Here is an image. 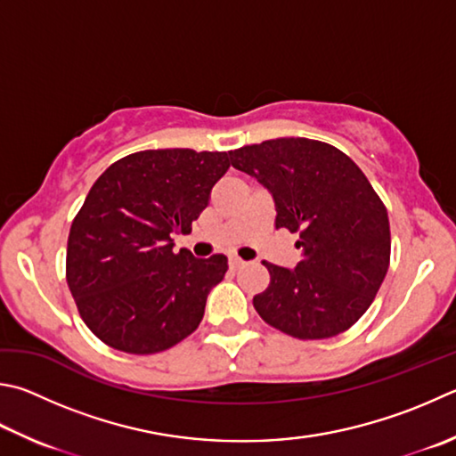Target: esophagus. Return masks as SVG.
Returning a JSON list of instances; mask_svg holds the SVG:
<instances>
[{"mask_svg":"<svg viewBox=\"0 0 456 456\" xmlns=\"http://www.w3.org/2000/svg\"><path fill=\"white\" fill-rule=\"evenodd\" d=\"M245 265V261H241L239 259V256H229V267L233 269V271H237V269H241Z\"/></svg>","mask_w":456,"mask_h":456,"instance_id":"1","label":"esophagus"}]
</instances>
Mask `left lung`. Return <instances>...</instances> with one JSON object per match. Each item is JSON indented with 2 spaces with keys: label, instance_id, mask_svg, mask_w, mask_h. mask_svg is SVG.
<instances>
[{
  "label": "left lung",
  "instance_id": "obj_1",
  "mask_svg": "<svg viewBox=\"0 0 456 456\" xmlns=\"http://www.w3.org/2000/svg\"><path fill=\"white\" fill-rule=\"evenodd\" d=\"M275 203V227L299 235L295 269L265 263L271 283L253 297L265 322L297 338L343 333L370 307L391 259L383 201L351 157L305 137L229 151Z\"/></svg>",
  "mask_w": 456,
  "mask_h": 456
}]
</instances>
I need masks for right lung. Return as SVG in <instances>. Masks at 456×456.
<instances>
[{
	"mask_svg": "<svg viewBox=\"0 0 456 456\" xmlns=\"http://www.w3.org/2000/svg\"><path fill=\"white\" fill-rule=\"evenodd\" d=\"M229 153L149 149L107 167L71 223L68 285L97 338L131 354H151L200 327L207 295L227 273V256L173 251L191 231Z\"/></svg>",
	"mask_w": 456,
	"mask_h": 456,
	"instance_id": "1",
	"label": "right lung"
}]
</instances>
